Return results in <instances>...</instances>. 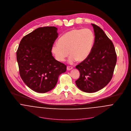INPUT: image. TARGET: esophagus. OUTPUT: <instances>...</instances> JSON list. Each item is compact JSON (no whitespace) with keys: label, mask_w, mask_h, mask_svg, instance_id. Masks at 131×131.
I'll list each match as a JSON object with an SVG mask.
<instances>
[{"label":"esophagus","mask_w":131,"mask_h":131,"mask_svg":"<svg viewBox=\"0 0 131 131\" xmlns=\"http://www.w3.org/2000/svg\"><path fill=\"white\" fill-rule=\"evenodd\" d=\"M72 69H73V67H71V66H68V67H67V70H68V71L71 70H72Z\"/></svg>","instance_id":"1"}]
</instances>
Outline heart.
<instances>
[{
  "label": "heart",
  "instance_id": "obj_1",
  "mask_svg": "<svg viewBox=\"0 0 131 131\" xmlns=\"http://www.w3.org/2000/svg\"><path fill=\"white\" fill-rule=\"evenodd\" d=\"M94 41L93 33L89 29H73L61 36L58 43L53 44L52 52L56 60L63 61L70 55V63L81 62L89 56Z\"/></svg>",
  "mask_w": 131,
  "mask_h": 131
}]
</instances>
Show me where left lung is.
I'll list each match as a JSON object with an SVG mask.
<instances>
[{
    "instance_id": "left-lung-1",
    "label": "left lung",
    "mask_w": 131,
    "mask_h": 131,
    "mask_svg": "<svg viewBox=\"0 0 131 131\" xmlns=\"http://www.w3.org/2000/svg\"><path fill=\"white\" fill-rule=\"evenodd\" d=\"M91 25L95 34L91 51L85 60L75 67L80 74L75 84L80 90L87 93L97 92L108 84L117 59L111 40L99 26Z\"/></svg>"
}]
</instances>
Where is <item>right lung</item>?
<instances>
[{
  "label": "right lung",
  "instance_id": "right-lung-1",
  "mask_svg": "<svg viewBox=\"0 0 131 131\" xmlns=\"http://www.w3.org/2000/svg\"><path fill=\"white\" fill-rule=\"evenodd\" d=\"M55 27H40L25 36L17 51L19 75L26 85L38 93H45L56 85L67 66L56 60L51 48L58 37Z\"/></svg>",
  "mask_w": 131,
  "mask_h": 131
}]
</instances>
